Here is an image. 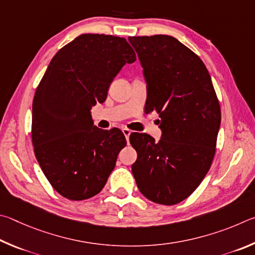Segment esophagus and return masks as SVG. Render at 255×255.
<instances>
[{"instance_id": "esophagus-1", "label": "esophagus", "mask_w": 255, "mask_h": 255, "mask_svg": "<svg viewBox=\"0 0 255 255\" xmlns=\"http://www.w3.org/2000/svg\"><path fill=\"white\" fill-rule=\"evenodd\" d=\"M122 132H123V134L125 135V137H127V141L128 142V137H130V134H131V130H128V128H122Z\"/></svg>"}]
</instances>
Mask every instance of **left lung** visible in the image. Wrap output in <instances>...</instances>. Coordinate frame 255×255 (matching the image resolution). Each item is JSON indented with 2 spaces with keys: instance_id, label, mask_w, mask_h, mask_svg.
I'll return each instance as SVG.
<instances>
[{
  "instance_id": "8db88e82",
  "label": "left lung",
  "mask_w": 255,
  "mask_h": 255,
  "mask_svg": "<svg viewBox=\"0 0 255 255\" xmlns=\"http://www.w3.org/2000/svg\"><path fill=\"white\" fill-rule=\"evenodd\" d=\"M146 82L145 113L157 112L162 135L155 142L133 132L137 188L149 200L176 205L207 175L216 151L221 106L202 59L170 35L128 37Z\"/></svg>"
}]
</instances>
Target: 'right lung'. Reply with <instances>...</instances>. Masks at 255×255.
<instances>
[{"label":"right lung","instance_id":"obj_1","mask_svg":"<svg viewBox=\"0 0 255 255\" xmlns=\"http://www.w3.org/2000/svg\"><path fill=\"white\" fill-rule=\"evenodd\" d=\"M136 60L127 39L85 33L52 58L35 91L31 136L44 176L70 200L97 195L127 145L118 128L102 130L91 116L125 64Z\"/></svg>","mask_w":255,"mask_h":255}]
</instances>
